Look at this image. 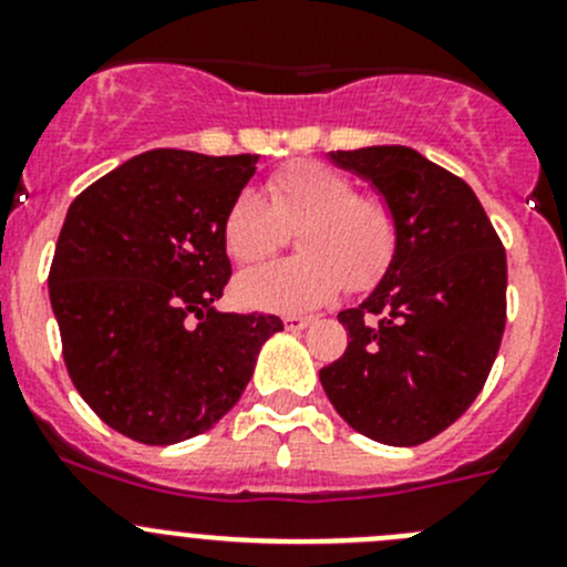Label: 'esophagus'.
Wrapping results in <instances>:
<instances>
[{"label":"esophagus","mask_w":567,"mask_h":567,"mask_svg":"<svg viewBox=\"0 0 567 567\" xmlns=\"http://www.w3.org/2000/svg\"><path fill=\"white\" fill-rule=\"evenodd\" d=\"M285 320V329H290V331H301V329H307V326H312V316H285L282 318Z\"/></svg>","instance_id":"34e87169"}]
</instances>
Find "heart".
Instances as JSON below:
<instances>
[{"label":"heart","instance_id":"b5f03b06","mask_svg":"<svg viewBox=\"0 0 567 567\" xmlns=\"http://www.w3.org/2000/svg\"><path fill=\"white\" fill-rule=\"evenodd\" d=\"M290 260L247 268L236 279L241 305L262 312H310L329 305L342 285L364 290L379 282L398 249L394 210L381 197L357 194L351 175L318 162L277 169L266 197L244 188L221 221V238L233 260L251 262L282 244L285 227H299Z\"/></svg>","mask_w":567,"mask_h":567}]
</instances>
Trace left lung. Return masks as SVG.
<instances>
[{"mask_svg": "<svg viewBox=\"0 0 567 567\" xmlns=\"http://www.w3.org/2000/svg\"><path fill=\"white\" fill-rule=\"evenodd\" d=\"M329 158L384 197L398 249L373 293L337 316L351 342L320 384L353 431L414 447L453 425L488 379L505 331V249L477 194L422 153L373 145Z\"/></svg>", "mask_w": 567, "mask_h": 567, "instance_id": "left-lung-1", "label": "left lung"}]
</instances>
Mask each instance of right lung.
<instances>
[{"label":"right lung","mask_w":567,"mask_h":567,"mask_svg":"<svg viewBox=\"0 0 567 567\" xmlns=\"http://www.w3.org/2000/svg\"><path fill=\"white\" fill-rule=\"evenodd\" d=\"M257 156L140 153L71 203L49 271L68 375L123 436L177 444L247 390L277 316L219 312L221 221Z\"/></svg>","instance_id":"1"}]
</instances>
